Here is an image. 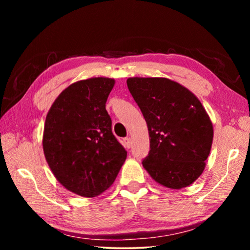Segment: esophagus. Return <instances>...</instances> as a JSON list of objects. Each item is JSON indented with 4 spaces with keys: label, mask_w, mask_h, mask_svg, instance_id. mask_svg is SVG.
Segmentation results:
<instances>
[{
    "label": "esophagus",
    "mask_w": 250,
    "mask_h": 250,
    "mask_svg": "<svg viewBox=\"0 0 250 250\" xmlns=\"http://www.w3.org/2000/svg\"><path fill=\"white\" fill-rule=\"evenodd\" d=\"M122 145L125 146V149H130V147H131V139L130 138H125L124 140H122Z\"/></svg>",
    "instance_id": "esophagus-1"
}]
</instances>
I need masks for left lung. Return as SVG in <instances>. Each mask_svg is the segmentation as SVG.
Here are the masks:
<instances>
[{
  "instance_id": "obj_1",
  "label": "left lung",
  "mask_w": 250,
  "mask_h": 250,
  "mask_svg": "<svg viewBox=\"0 0 250 250\" xmlns=\"http://www.w3.org/2000/svg\"><path fill=\"white\" fill-rule=\"evenodd\" d=\"M150 135L142 161L152 179L168 188H182L204 171L213 142V125L201 101L167 78L126 80Z\"/></svg>"
}]
</instances>
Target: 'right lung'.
<instances>
[{"label": "right lung", "mask_w": 250, "mask_h": 250, "mask_svg": "<svg viewBox=\"0 0 250 250\" xmlns=\"http://www.w3.org/2000/svg\"><path fill=\"white\" fill-rule=\"evenodd\" d=\"M113 84L103 77L70 84L46 117V161L59 183L80 196L94 197L109 188L126 158L105 110Z\"/></svg>", "instance_id": "obj_1"}]
</instances>
